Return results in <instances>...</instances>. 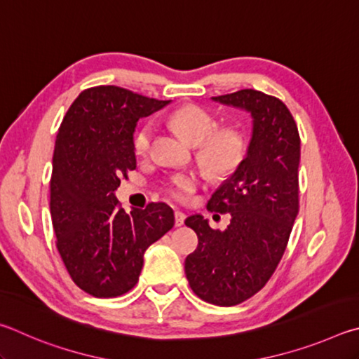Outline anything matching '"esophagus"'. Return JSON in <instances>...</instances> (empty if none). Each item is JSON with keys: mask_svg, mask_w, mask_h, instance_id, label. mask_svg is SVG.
Returning a JSON list of instances; mask_svg holds the SVG:
<instances>
[{"mask_svg": "<svg viewBox=\"0 0 359 359\" xmlns=\"http://www.w3.org/2000/svg\"><path fill=\"white\" fill-rule=\"evenodd\" d=\"M184 221H186V215H184V212L175 211V225H176V227H181V225L184 224Z\"/></svg>", "mask_w": 359, "mask_h": 359, "instance_id": "esophagus-1", "label": "esophagus"}]
</instances>
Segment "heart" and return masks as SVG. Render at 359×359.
Segmentation results:
<instances>
[{
	"label": "heart",
	"mask_w": 359,
	"mask_h": 359,
	"mask_svg": "<svg viewBox=\"0 0 359 359\" xmlns=\"http://www.w3.org/2000/svg\"><path fill=\"white\" fill-rule=\"evenodd\" d=\"M170 124L187 138L198 144V156L211 172L217 175L229 173L241 162L246 149V142L236 128L216 129V118L208 110L198 105H184L172 113ZM156 134L154 124L148 121L135 132L132 147L135 154L147 156L153 144ZM200 180L194 173H176L163 184L170 198L176 202H186L197 191Z\"/></svg>",
	"instance_id": "b5f03b06"
}]
</instances>
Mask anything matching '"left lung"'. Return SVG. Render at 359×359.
<instances>
[{
    "label": "left lung",
    "instance_id": "1",
    "mask_svg": "<svg viewBox=\"0 0 359 359\" xmlns=\"http://www.w3.org/2000/svg\"><path fill=\"white\" fill-rule=\"evenodd\" d=\"M252 116L248 154L235 173L212 194L206 208L230 212L224 231L212 230L203 216L186 225L198 246L184 262L186 278L200 299L236 306L265 287L285 252L299 210V134L280 99L257 90L212 97Z\"/></svg>",
    "mask_w": 359,
    "mask_h": 359
}]
</instances>
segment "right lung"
I'll return each instance as SVG.
<instances>
[{
	"label": "right lung",
	"mask_w": 359,
	"mask_h": 359,
	"mask_svg": "<svg viewBox=\"0 0 359 359\" xmlns=\"http://www.w3.org/2000/svg\"><path fill=\"white\" fill-rule=\"evenodd\" d=\"M168 102L119 86L88 88L58 129L50 180L56 248L72 280L96 298L134 288L144 250L175 224L165 203L126 212L115 197L137 165V121Z\"/></svg>",
	"instance_id": "right-lung-1"
}]
</instances>
